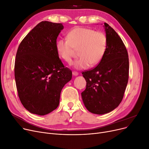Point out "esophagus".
Instances as JSON below:
<instances>
[{
	"instance_id": "esophagus-1",
	"label": "esophagus",
	"mask_w": 149,
	"mask_h": 149,
	"mask_svg": "<svg viewBox=\"0 0 149 149\" xmlns=\"http://www.w3.org/2000/svg\"><path fill=\"white\" fill-rule=\"evenodd\" d=\"M72 75H74V76H77L78 75H79V73H78L77 72H72Z\"/></svg>"
}]
</instances>
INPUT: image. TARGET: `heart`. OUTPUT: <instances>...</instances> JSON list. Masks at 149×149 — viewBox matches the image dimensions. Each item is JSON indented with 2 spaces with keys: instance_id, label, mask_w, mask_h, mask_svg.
Wrapping results in <instances>:
<instances>
[{
  "instance_id": "b5f03b06",
  "label": "heart",
  "mask_w": 149,
  "mask_h": 149,
  "mask_svg": "<svg viewBox=\"0 0 149 149\" xmlns=\"http://www.w3.org/2000/svg\"><path fill=\"white\" fill-rule=\"evenodd\" d=\"M68 39L61 38L57 42L59 56L69 63L75 51L79 50V59L72 65L76 69H83L90 65H97L104 57L107 47V38L101 31L86 28H76L69 33Z\"/></svg>"
}]
</instances>
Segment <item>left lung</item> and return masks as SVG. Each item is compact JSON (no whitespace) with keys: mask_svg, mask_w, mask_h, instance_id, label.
<instances>
[{"mask_svg":"<svg viewBox=\"0 0 149 149\" xmlns=\"http://www.w3.org/2000/svg\"><path fill=\"white\" fill-rule=\"evenodd\" d=\"M107 47L97 67L83 72L86 88L81 93L83 102L94 114L107 113L119 106L129 79L128 53L121 38L104 23Z\"/></svg>","mask_w":149,"mask_h":149,"instance_id":"8db88e82","label":"left lung"}]
</instances>
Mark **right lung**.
Returning a JSON list of instances; mask_svg holds the SVG:
<instances>
[{
	"label": "right lung",
	"instance_id": "add662e5",
	"mask_svg": "<svg viewBox=\"0 0 149 149\" xmlns=\"http://www.w3.org/2000/svg\"><path fill=\"white\" fill-rule=\"evenodd\" d=\"M62 23L43 21L23 38L16 54L14 75L22 104L30 113L48 114L58 106L60 93L72 79L56 49Z\"/></svg>",
	"mask_w": 149,
	"mask_h": 149
}]
</instances>
